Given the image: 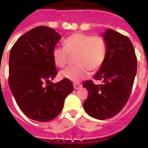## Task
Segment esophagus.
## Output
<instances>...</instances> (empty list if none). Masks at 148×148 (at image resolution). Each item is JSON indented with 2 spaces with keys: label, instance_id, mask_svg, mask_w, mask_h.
Here are the masks:
<instances>
[{
  "label": "esophagus",
  "instance_id": "34e87169",
  "mask_svg": "<svg viewBox=\"0 0 148 148\" xmlns=\"http://www.w3.org/2000/svg\"><path fill=\"white\" fill-rule=\"evenodd\" d=\"M81 87H82V85L80 84H74V90H78V89H80Z\"/></svg>",
  "mask_w": 148,
  "mask_h": 148
}]
</instances>
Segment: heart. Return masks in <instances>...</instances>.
<instances>
[{
	"instance_id": "b5f03b06",
	"label": "heart",
	"mask_w": 148,
	"mask_h": 148,
	"mask_svg": "<svg viewBox=\"0 0 148 148\" xmlns=\"http://www.w3.org/2000/svg\"><path fill=\"white\" fill-rule=\"evenodd\" d=\"M64 47L53 50V61L57 66L67 65L71 56H75L76 66L60 72V76L74 83H78L90 75V70L96 71L104 62L107 52L106 43L101 36L74 33L63 42Z\"/></svg>"
}]
</instances>
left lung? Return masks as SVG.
<instances>
[{
  "label": "left lung",
  "mask_w": 148,
  "mask_h": 148,
  "mask_svg": "<svg viewBox=\"0 0 148 148\" xmlns=\"http://www.w3.org/2000/svg\"><path fill=\"white\" fill-rule=\"evenodd\" d=\"M102 36L107 47L105 60L94 76L102 84H95L92 81L83 84L88 91L84 109L99 120L109 119L123 109L137 74V58L130 39L112 29H107Z\"/></svg>",
  "instance_id": "1"
}]
</instances>
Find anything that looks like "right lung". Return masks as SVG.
<instances>
[{"label": "right lung", "mask_w": 148, "mask_h": 148, "mask_svg": "<svg viewBox=\"0 0 148 148\" xmlns=\"http://www.w3.org/2000/svg\"><path fill=\"white\" fill-rule=\"evenodd\" d=\"M60 38L54 29L37 27L23 34L10 51V91L22 112L34 121L46 122L55 118L74 90L68 79L49 84L58 74L53 50Z\"/></svg>", "instance_id": "obj_1"}]
</instances>
